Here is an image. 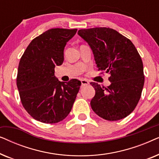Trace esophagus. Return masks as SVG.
Here are the masks:
<instances>
[{
	"mask_svg": "<svg viewBox=\"0 0 159 159\" xmlns=\"http://www.w3.org/2000/svg\"><path fill=\"white\" fill-rule=\"evenodd\" d=\"M81 84L82 86H85V85H88L89 84V82L86 80H81Z\"/></svg>",
	"mask_w": 159,
	"mask_h": 159,
	"instance_id": "1",
	"label": "esophagus"
}]
</instances>
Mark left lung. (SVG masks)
Masks as SVG:
<instances>
[{
	"mask_svg": "<svg viewBox=\"0 0 159 159\" xmlns=\"http://www.w3.org/2000/svg\"><path fill=\"white\" fill-rule=\"evenodd\" d=\"M78 34L90 45L101 74L109 72L107 88L90 82L95 95L90 106L108 121L125 118L140 101L145 77L142 59L132 41L107 27L80 30Z\"/></svg>",
	"mask_w": 159,
	"mask_h": 159,
	"instance_id": "8db88e82",
	"label": "left lung"
}]
</instances>
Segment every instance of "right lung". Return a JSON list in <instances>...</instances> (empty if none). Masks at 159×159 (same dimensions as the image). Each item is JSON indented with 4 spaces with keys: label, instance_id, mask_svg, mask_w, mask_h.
I'll return each instance as SVG.
<instances>
[{
    "label": "right lung",
    "instance_id": "obj_1",
    "mask_svg": "<svg viewBox=\"0 0 159 159\" xmlns=\"http://www.w3.org/2000/svg\"><path fill=\"white\" fill-rule=\"evenodd\" d=\"M77 30L53 28L31 41L19 64L16 85L23 107L36 120L58 123L70 113L81 86L72 79L60 82L54 75L56 65L64 62L66 43Z\"/></svg>",
    "mask_w": 159,
    "mask_h": 159
}]
</instances>
